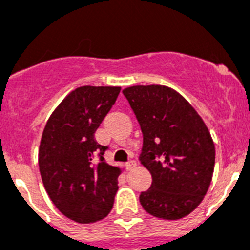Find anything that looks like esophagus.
I'll return each mask as SVG.
<instances>
[{"label":"esophagus","mask_w":250,"mask_h":250,"mask_svg":"<svg viewBox=\"0 0 250 250\" xmlns=\"http://www.w3.org/2000/svg\"><path fill=\"white\" fill-rule=\"evenodd\" d=\"M136 167V163L134 160H130L129 163H126V167H127V170H131V169H134V167Z\"/></svg>","instance_id":"1"}]
</instances>
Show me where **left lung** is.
Wrapping results in <instances>:
<instances>
[{"label":"left lung","instance_id":"obj_1","mask_svg":"<svg viewBox=\"0 0 250 250\" xmlns=\"http://www.w3.org/2000/svg\"><path fill=\"white\" fill-rule=\"evenodd\" d=\"M123 94L140 124V161L152 178L140 204L160 219L184 218L202 203L213 178L210 132L193 106L167 86H131Z\"/></svg>","mask_w":250,"mask_h":250}]
</instances>
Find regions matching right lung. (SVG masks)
Instances as JSON below:
<instances>
[{
  "instance_id": "right-lung-1",
  "label": "right lung",
  "mask_w": 250,
  "mask_h": 250,
  "mask_svg": "<svg viewBox=\"0 0 250 250\" xmlns=\"http://www.w3.org/2000/svg\"><path fill=\"white\" fill-rule=\"evenodd\" d=\"M118 86H81L61 101L43 129L39 167L51 202L68 219L89 224L111 211L120 167L105 161L95 131L119 96ZM98 159H96V156Z\"/></svg>"
}]
</instances>
